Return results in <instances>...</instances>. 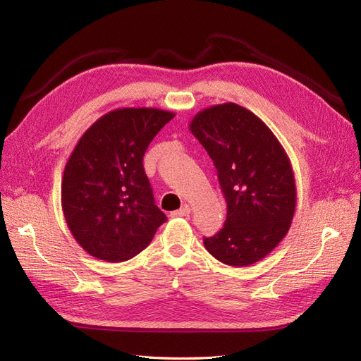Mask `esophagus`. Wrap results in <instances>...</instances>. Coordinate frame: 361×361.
<instances>
[{"label": "esophagus", "mask_w": 361, "mask_h": 361, "mask_svg": "<svg viewBox=\"0 0 361 361\" xmlns=\"http://www.w3.org/2000/svg\"><path fill=\"white\" fill-rule=\"evenodd\" d=\"M191 214V207L188 204H183L180 209L171 212V216H188Z\"/></svg>", "instance_id": "obj_1"}]
</instances>
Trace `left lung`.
Instances as JSON below:
<instances>
[{"instance_id":"left-lung-1","label":"left lung","mask_w":361,"mask_h":361,"mask_svg":"<svg viewBox=\"0 0 361 361\" xmlns=\"http://www.w3.org/2000/svg\"><path fill=\"white\" fill-rule=\"evenodd\" d=\"M190 130L211 157L227 203L224 227L204 238V247L226 265H253L290 227L297 206L290 159L272 130L233 102L199 111Z\"/></svg>"}]
</instances>
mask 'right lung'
I'll return each mask as SVG.
<instances>
[{
    "mask_svg": "<svg viewBox=\"0 0 361 361\" xmlns=\"http://www.w3.org/2000/svg\"><path fill=\"white\" fill-rule=\"evenodd\" d=\"M174 117L158 108H117L85 130L61 180V207L72 236L106 262L133 259L167 216L155 204L143 157Z\"/></svg>",
    "mask_w": 361,
    "mask_h": 361,
    "instance_id": "1",
    "label": "right lung"
}]
</instances>
